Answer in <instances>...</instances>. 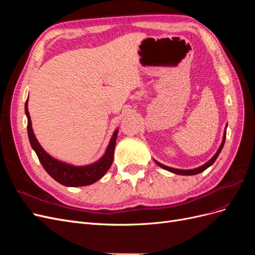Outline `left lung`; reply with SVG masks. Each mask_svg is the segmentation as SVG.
<instances>
[{
	"instance_id": "obj_1",
	"label": "left lung",
	"mask_w": 255,
	"mask_h": 255,
	"mask_svg": "<svg viewBox=\"0 0 255 255\" xmlns=\"http://www.w3.org/2000/svg\"><path fill=\"white\" fill-rule=\"evenodd\" d=\"M227 127H228V126H226L225 133H223V137H222V142H221V144H220V146H219V149L217 150V152H216V153L214 154V156H213L210 160H208L207 163H205V164L202 165V166H200V167L195 168V169H189V170H183V169H176V168H171V167L165 166V165H163V164L158 163L157 160H154V161H155V163H156L160 168H163V169H165V170L170 171V172L175 173V174H180V175H194V174H198V173H200V172H203V171L205 170V169H207L208 167L212 166V165L215 163V160L217 159V157L219 156V154H220V152H221V150H222V148H223V145H225V142H226Z\"/></svg>"
}]
</instances>
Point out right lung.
<instances>
[{"instance_id":"add662e5","label":"right lung","mask_w":255,"mask_h":255,"mask_svg":"<svg viewBox=\"0 0 255 255\" xmlns=\"http://www.w3.org/2000/svg\"><path fill=\"white\" fill-rule=\"evenodd\" d=\"M27 104L28 98L26 100L24 107L25 115L27 118V135L29 143L32 145L33 150L36 152L38 158H39V161L44 168V170L47 171L56 182L68 187L87 186V185L94 184L101 179L113 164L114 150L119 129H116L114 132L110 143L107 145L105 153L103 154V156L101 158L89 165L74 166L54 158L48 152H45L44 149L40 145V143L38 142L32 128V120H30Z\"/></svg>"}]
</instances>
